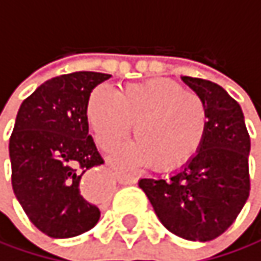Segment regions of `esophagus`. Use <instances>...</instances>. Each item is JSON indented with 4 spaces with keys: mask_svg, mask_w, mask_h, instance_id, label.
Instances as JSON below:
<instances>
[{
    "mask_svg": "<svg viewBox=\"0 0 261 261\" xmlns=\"http://www.w3.org/2000/svg\"><path fill=\"white\" fill-rule=\"evenodd\" d=\"M116 179L120 182V184H135L138 181L136 176H128V175H120V173H116Z\"/></svg>",
    "mask_w": 261,
    "mask_h": 261,
    "instance_id": "obj_1",
    "label": "esophagus"
}]
</instances>
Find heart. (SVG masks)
<instances>
[{"instance_id": "b5f03b06", "label": "heart", "mask_w": 261, "mask_h": 261, "mask_svg": "<svg viewBox=\"0 0 261 261\" xmlns=\"http://www.w3.org/2000/svg\"><path fill=\"white\" fill-rule=\"evenodd\" d=\"M86 120L103 151L116 148L133 125L135 142L113 156L122 169L154 164L169 170L189 161L201 147L207 129L204 102L179 83L153 79L129 83L113 92L96 88L86 103Z\"/></svg>"}]
</instances>
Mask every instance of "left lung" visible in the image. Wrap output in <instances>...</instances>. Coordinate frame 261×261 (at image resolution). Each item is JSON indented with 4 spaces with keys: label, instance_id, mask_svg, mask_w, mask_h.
<instances>
[{
    "label": "left lung",
    "instance_id": "obj_1",
    "mask_svg": "<svg viewBox=\"0 0 261 261\" xmlns=\"http://www.w3.org/2000/svg\"><path fill=\"white\" fill-rule=\"evenodd\" d=\"M181 80L206 105V136L179 170L167 178H142L139 187L172 233L211 241L227 230L248 201L251 139L241 107L226 89L202 79Z\"/></svg>",
    "mask_w": 261,
    "mask_h": 261
}]
</instances>
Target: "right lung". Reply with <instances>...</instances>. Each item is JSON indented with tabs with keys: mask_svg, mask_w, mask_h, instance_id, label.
<instances>
[{
	"mask_svg": "<svg viewBox=\"0 0 261 261\" xmlns=\"http://www.w3.org/2000/svg\"><path fill=\"white\" fill-rule=\"evenodd\" d=\"M110 77L91 71L54 77L18 110L9 141L13 193L34 226L52 238L85 233L100 218L80 179L103 164L88 135L86 103Z\"/></svg>",
	"mask_w": 261,
	"mask_h": 261,
	"instance_id": "1",
	"label": "right lung"
}]
</instances>
